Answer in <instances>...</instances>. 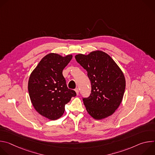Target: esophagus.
Wrapping results in <instances>:
<instances>
[{
    "label": "esophagus",
    "mask_w": 155,
    "mask_h": 155,
    "mask_svg": "<svg viewBox=\"0 0 155 155\" xmlns=\"http://www.w3.org/2000/svg\"><path fill=\"white\" fill-rule=\"evenodd\" d=\"M75 90V92H76L77 94V95H78V94H79V90H78V87H76Z\"/></svg>",
    "instance_id": "1"
}]
</instances>
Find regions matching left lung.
<instances>
[{
  "instance_id": "8db88e82",
  "label": "left lung",
  "mask_w": 155,
  "mask_h": 155,
  "mask_svg": "<svg viewBox=\"0 0 155 155\" xmlns=\"http://www.w3.org/2000/svg\"><path fill=\"white\" fill-rule=\"evenodd\" d=\"M75 58L91 81V93L83 97L87 112L96 120L112 115L123 97L126 81L123 72L111 57L101 51L78 54Z\"/></svg>"
}]
</instances>
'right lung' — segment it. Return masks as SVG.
Wrapping results in <instances>:
<instances>
[{
    "instance_id": "right-lung-1",
    "label": "right lung",
    "mask_w": 155,
    "mask_h": 155,
    "mask_svg": "<svg viewBox=\"0 0 155 155\" xmlns=\"http://www.w3.org/2000/svg\"><path fill=\"white\" fill-rule=\"evenodd\" d=\"M72 58V55L62 57L50 53L41 59L30 75L28 91L31 102L38 113L51 120L60 118L65 105L77 95L68 87L62 75Z\"/></svg>"
}]
</instances>
